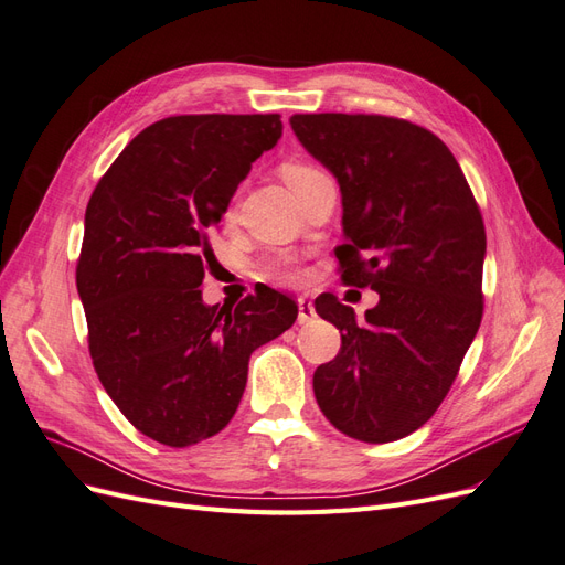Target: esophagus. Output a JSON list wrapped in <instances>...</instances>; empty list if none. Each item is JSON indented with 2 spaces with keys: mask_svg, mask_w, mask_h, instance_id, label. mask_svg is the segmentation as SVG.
I'll return each instance as SVG.
<instances>
[{
  "mask_svg": "<svg viewBox=\"0 0 565 565\" xmlns=\"http://www.w3.org/2000/svg\"><path fill=\"white\" fill-rule=\"evenodd\" d=\"M297 306H299V322H301V324H303V322H311V320L316 318V306H313V301L299 297V299H297Z\"/></svg>",
  "mask_w": 565,
  "mask_h": 565,
  "instance_id": "1",
  "label": "esophagus"
}]
</instances>
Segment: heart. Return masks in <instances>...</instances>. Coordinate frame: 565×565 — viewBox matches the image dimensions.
Listing matches in <instances>:
<instances>
[{"label":"heart","instance_id":"heart-1","mask_svg":"<svg viewBox=\"0 0 565 565\" xmlns=\"http://www.w3.org/2000/svg\"><path fill=\"white\" fill-rule=\"evenodd\" d=\"M280 174L287 181V185L292 188V191H297V188L306 179H311L313 174H318V169L313 164H306V162H285L280 167ZM270 273H273V276H280V278H287V280H299L301 278V268L289 259H280L276 264H270Z\"/></svg>","mask_w":565,"mask_h":565}]
</instances>
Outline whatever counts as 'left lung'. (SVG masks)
Returning a JSON list of instances; mask_svg holds the SVG:
<instances>
[{
    "label": "left lung",
    "mask_w": 565,
    "mask_h": 565,
    "mask_svg": "<svg viewBox=\"0 0 565 565\" xmlns=\"http://www.w3.org/2000/svg\"><path fill=\"white\" fill-rule=\"evenodd\" d=\"M289 125L341 188V282L380 295L363 324L334 295L316 299L341 332L313 374L316 401L355 440L405 438L446 401L481 324V210L450 148L409 119L318 113Z\"/></svg>",
    "instance_id": "obj_1"
}]
</instances>
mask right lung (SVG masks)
Returning a JSON list of instances; mask_svg holds the SVG:
<instances>
[{
	"mask_svg": "<svg viewBox=\"0 0 565 565\" xmlns=\"http://www.w3.org/2000/svg\"><path fill=\"white\" fill-rule=\"evenodd\" d=\"M278 115H172L146 127L100 177L84 214L77 292L100 384L134 429L188 448L233 419L254 349L297 320L270 287L202 303L210 237Z\"/></svg>",
	"mask_w": 565,
	"mask_h": 565,
	"instance_id": "1",
	"label": "right lung"
}]
</instances>
